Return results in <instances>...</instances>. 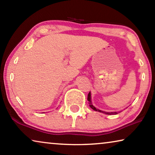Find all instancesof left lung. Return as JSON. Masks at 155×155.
<instances>
[{
    "mask_svg": "<svg viewBox=\"0 0 155 155\" xmlns=\"http://www.w3.org/2000/svg\"><path fill=\"white\" fill-rule=\"evenodd\" d=\"M87 100L89 101V104H90V107L92 108L93 110H94V111H99V112H101V113H104V114H108V115H113V114H117L118 112H106V111H101V110L99 109H97L95 108L94 106L92 104V101H91V94L90 92H89L88 94V96H87Z\"/></svg>",
    "mask_w": 155,
    "mask_h": 155,
    "instance_id": "8db88e82",
    "label": "left lung"
}]
</instances>
